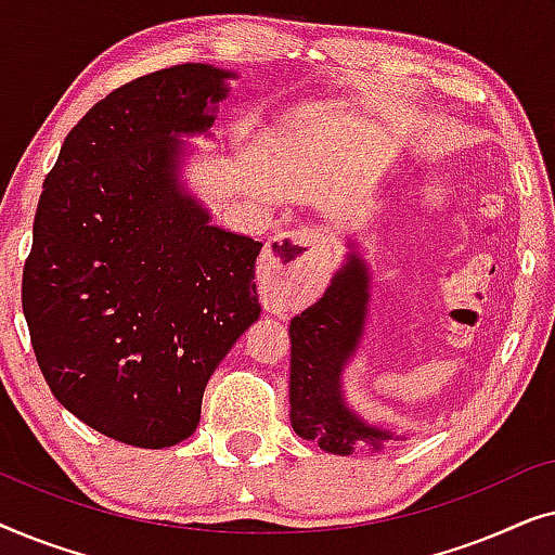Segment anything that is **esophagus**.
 I'll return each mask as SVG.
<instances>
[{
	"mask_svg": "<svg viewBox=\"0 0 555 555\" xmlns=\"http://www.w3.org/2000/svg\"><path fill=\"white\" fill-rule=\"evenodd\" d=\"M328 253V237L313 227L287 230L264 245L262 268L270 272V287L295 295L310 285V278Z\"/></svg>",
	"mask_w": 555,
	"mask_h": 555,
	"instance_id": "esophagus-1",
	"label": "esophagus"
}]
</instances>
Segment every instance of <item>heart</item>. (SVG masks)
Returning <instances> with one entry per match:
<instances>
[{"label": "heart", "mask_w": 555, "mask_h": 555, "mask_svg": "<svg viewBox=\"0 0 555 555\" xmlns=\"http://www.w3.org/2000/svg\"><path fill=\"white\" fill-rule=\"evenodd\" d=\"M325 118V113H321V111H313V113H306V116H302V120H300V135L302 139H313L315 135V131L318 128H321V120Z\"/></svg>", "instance_id": "heart-1"}]
</instances>
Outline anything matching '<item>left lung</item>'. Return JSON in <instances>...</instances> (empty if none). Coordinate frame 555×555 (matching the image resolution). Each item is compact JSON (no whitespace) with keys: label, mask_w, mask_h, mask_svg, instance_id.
<instances>
[{"label":"left lung","mask_w":555,"mask_h":555,"mask_svg":"<svg viewBox=\"0 0 555 555\" xmlns=\"http://www.w3.org/2000/svg\"><path fill=\"white\" fill-rule=\"evenodd\" d=\"M323 298L291 321V424L323 452L348 457L359 447L382 452L406 431L371 422L348 404L344 374L359 353L369 321L371 264L353 237Z\"/></svg>","instance_id":"8db88e82"}]
</instances>
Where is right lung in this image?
<instances>
[{
  "label": "right lung",
  "instance_id": "right-lung-1",
  "mask_svg": "<svg viewBox=\"0 0 555 555\" xmlns=\"http://www.w3.org/2000/svg\"><path fill=\"white\" fill-rule=\"evenodd\" d=\"M237 73L184 63L126 82L67 133L42 184L22 310L50 391L116 442L194 435L219 361L260 318L262 242L211 224L186 139H211Z\"/></svg>",
  "mask_w": 555,
  "mask_h": 555
}]
</instances>
